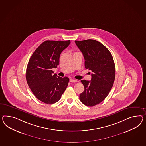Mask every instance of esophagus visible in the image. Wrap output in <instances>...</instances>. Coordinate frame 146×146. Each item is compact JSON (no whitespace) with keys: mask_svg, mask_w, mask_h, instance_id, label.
Instances as JSON below:
<instances>
[{"mask_svg":"<svg viewBox=\"0 0 146 146\" xmlns=\"http://www.w3.org/2000/svg\"><path fill=\"white\" fill-rule=\"evenodd\" d=\"M70 82H77L78 81L76 79H70Z\"/></svg>","mask_w":146,"mask_h":146,"instance_id":"esophagus-1","label":"esophagus"}]
</instances>
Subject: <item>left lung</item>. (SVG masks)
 Instances as JSON below:
<instances>
[{
  "mask_svg": "<svg viewBox=\"0 0 146 146\" xmlns=\"http://www.w3.org/2000/svg\"><path fill=\"white\" fill-rule=\"evenodd\" d=\"M85 59V67L92 71L90 81L82 80L84 92L79 99L84 104L93 106L100 103L108 95L115 77L112 56L101 43L94 40L75 41Z\"/></svg>",
  "mask_w": 146,
  "mask_h": 146,
  "instance_id": "obj_1",
  "label": "left lung"
}]
</instances>
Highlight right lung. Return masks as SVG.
I'll return each mask as SVG.
<instances>
[{
  "label": "right lung",
  "instance_id": "obj_1",
  "mask_svg": "<svg viewBox=\"0 0 146 146\" xmlns=\"http://www.w3.org/2000/svg\"><path fill=\"white\" fill-rule=\"evenodd\" d=\"M70 40L46 41L43 42L30 58L26 68L27 84L35 96L46 104L60 100L69 81L67 77L53 75L52 68L59 64L60 54L67 48Z\"/></svg>",
  "mask_w": 146,
  "mask_h": 146
}]
</instances>
